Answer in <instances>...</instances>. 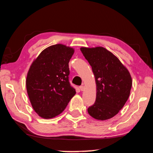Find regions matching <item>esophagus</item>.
Returning a JSON list of instances; mask_svg holds the SVG:
<instances>
[{
	"instance_id": "1",
	"label": "esophagus",
	"mask_w": 153,
	"mask_h": 153,
	"mask_svg": "<svg viewBox=\"0 0 153 153\" xmlns=\"http://www.w3.org/2000/svg\"><path fill=\"white\" fill-rule=\"evenodd\" d=\"M79 89H80V90H81V91H84V90H85V87H84V86H81L79 87Z\"/></svg>"
}]
</instances>
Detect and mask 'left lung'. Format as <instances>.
I'll use <instances>...</instances> for the list:
<instances>
[{"label":"left lung","mask_w":153,"mask_h":153,"mask_svg":"<svg viewBox=\"0 0 153 153\" xmlns=\"http://www.w3.org/2000/svg\"><path fill=\"white\" fill-rule=\"evenodd\" d=\"M92 67L97 84V98L88 108L98 120L112 118L128 100L132 85L130 74L117 56L103 47L80 48Z\"/></svg>","instance_id":"obj_1"}]
</instances>
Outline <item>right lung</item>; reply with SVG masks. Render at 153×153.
I'll list each match as a JSON object with an SVG mask.
<instances>
[{"label":"right lung","instance_id":"obj_1","mask_svg":"<svg viewBox=\"0 0 153 153\" xmlns=\"http://www.w3.org/2000/svg\"><path fill=\"white\" fill-rule=\"evenodd\" d=\"M74 53V48L58 44L41 52L31 65L27 92L33 110L41 117L59 115L76 94L69 81V62Z\"/></svg>","mask_w":153,"mask_h":153}]
</instances>
